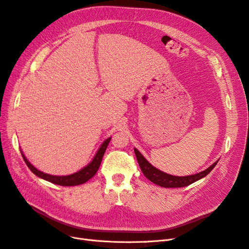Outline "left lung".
<instances>
[{"label": "left lung", "instance_id": "1", "mask_svg": "<svg viewBox=\"0 0 249 249\" xmlns=\"http://www.w3.org/2000/svg\"><path fill=\"white\" fill-rule=\"evenodd\" d=\"M134 152H135V155H136L138 164L141 168V171L143 172V175H144L150 182H153L154 184L164 188H180V187H186L188 185H191L192 183L196 182V180L208 176L211 172V170H212L218 163V161H216L206 170L198 172L196 175L177 177V176L168 175V173L163 172L158 168H156L155 166H153V165L141 155V153L137 148H134Z\"/></svg>", "mask_w": 249, "mask_h": 249}]
</instances>
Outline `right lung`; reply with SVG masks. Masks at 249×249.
Segmentation results:
<instances>
[{
  "label": "right lung",
  "mask_w": 249,
  "mask_h": 249,
  "mask_svg": "<svg viewBox=\"0 0 249 249\" xmlns=\"http://www.w3.org/2000/svg\"><path fill=\"white\" fill-rule=\"evenodd\" d=\"M110 140H111V137H109L108 139H106L102 143V145L100 146L99 149H97V152H96L95 156L93 157V159L87 165V166H85L81 170L74 172V173H71V175H69V176H52V175H48V173H44V172L37 169L36 167H34L33 165L29 162V160L27 159L24 153L21 152V149H20V153H21L22 158H24V161L26 162L27 166L30 168V170L34 173L35 176H37L42 179H46V180H48V182H51L53 184L59 185V186H77V185L86 183L87 180L91 178L95 175L96 171L99 170L102 159H103V156H104L105 152H106Z\"/></svg>",
  "instance_id": "obj_1"
}]
</instances>
